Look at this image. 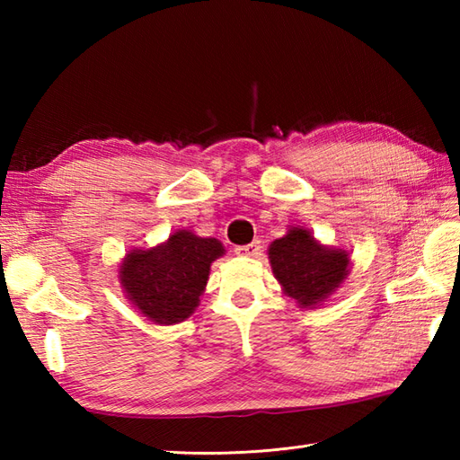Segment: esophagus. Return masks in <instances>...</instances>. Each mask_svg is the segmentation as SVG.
Here are the masks:
<instances>
[{
	"label": "esophagus",
	"instance_id": "34e87169",
	"mask_svg": "<svg viewBox=\"0 0 460 460\" xmlns=\"http://www.w3.org/2000/svg\"><path fill=\"white\" fill-rule=\"evenodd\" d=\"M235 252L239 257H259L261 252V243L259 241H252L249 245H241L235 249Z\"/></svg>",
	"mask_w": 460,
	"mask_h": 460
}]
</instances>
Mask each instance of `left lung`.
Segmentation results:
<instances>
[{"label":"left lung","mask_w":460,"mask_h":460,"mask_svg":"<svg viewBox=\"0 0 460 460\" xmlns=\"http://www.w3.org/2000/svg\"><path fill=\"white\" fill-rule=\"evenodd\" d=\"M272 275L300 308H316L334 295L349 275V252L322 245L310 229L290 225L287 235L269 247Z\"/></svg>","instance_id":"8db88e82"}]
</instances>
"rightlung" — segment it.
<instances>
[{
	"mask_svg": "<svg viewBox=\"0 0 460 460\" xmlns=\"http://www.w3.org/2000/svg\"><path fill=\"white\" fill-rule=\"evenodd\" d=\"M223 255L219 239L180 229L160 245L126 252L119 280L126 298L146 320L173 326L199 306L211 262Z\"/></svg>",
	"mask_w": 460,
	"mask_h": 460,
	"instance_id": "add662e5",
	"label": "right lung"
}]
</instances>
